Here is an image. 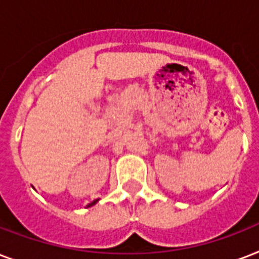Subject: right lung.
<instances>
[{"mask_svg": "<svg viewBox=\"0 0 259 259\" xmlns=\"http://www.w3.org/2000/svg\"><path fill=\"white\" fill-rule=\"evenodd\" d=\"M97 201H98V200H94L93 203H90V204L87 205V207H91V205H94V204H95V203H97Z\"/></svg>", "mask_w": 259, "mask_h": 259, "instance_id": "right-lung-1", "label": "right lung"}]
</instances>
